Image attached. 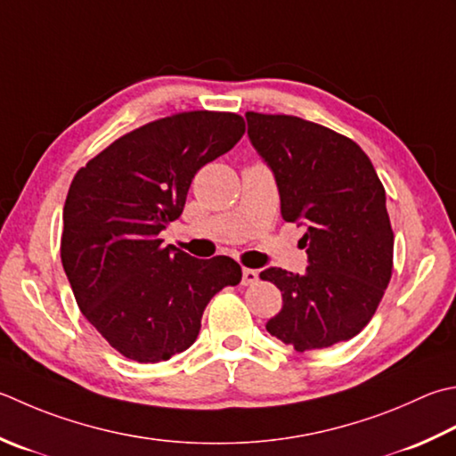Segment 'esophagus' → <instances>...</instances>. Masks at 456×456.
<instances>
[{"mask_svg":"<svg viewBox=\"0 0 456 456\" xmlns=\"http://www.w3.org/2000/svg\"><path fill=\"white\" fill-rule=\"evenodd\" d=\"M256 281H258V273L255 269H243V279H240V282H243L245 287L255 284Z\"/></svg>","mask_w":456,"mask_h":456,"instance_id":"1","label":"esophagus"}]
</instances>
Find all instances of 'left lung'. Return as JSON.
Masks as SVG:
<instances>
[{"mask_svg": "<svg viewBox=\"0 0 456 456\" xmlns=\"http://www.w3.org/2000/svg\"><path fill=\"white\" fill-rule=\"evenodd\" d=\"M248 140L271 167L284 221L305 227V274L265 269L282 292L271 336L297 352L350 340L376 314L394 269L386 190L354 140L287 114H245Z\"/></svg>", "mask_w": 456, "mask_h": 456, "instance_id": "obj_1", "label": "left lung"}]
</instances>
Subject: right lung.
I'll return each mask as SVG.
<instances>
[{
    "mask_svg": "<svg viewBox=\"0 0 456 456\" xmlns=\"http://www.w3.org/2000/svg\"><path fill=\"white\" fill-rule=\"evenodd\" d=\"M243 134L239 114H174L112 142L73 177L62 269L80 312L124 358L156 363L187 350L208 302L243 276L233 258L203 261L159 239L193 175Z\"/></svg>",
    "mask_w": 456,
    "mask_h": 456,
    "instance_id": "add662e5",
    "label": "right lung"
}]
</instances>
